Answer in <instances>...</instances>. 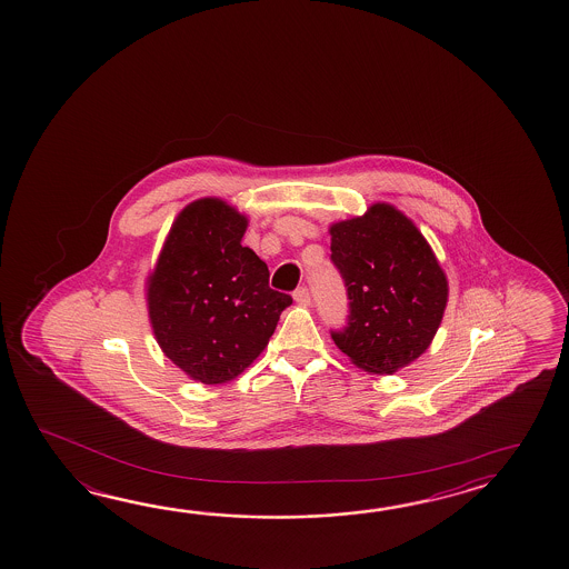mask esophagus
I'll return each instance as SVG.
<instances>
[{
  "label": "esophagus",
  "instance_id": "obj_1",
  "mask_svg": "<svg viewBox=\"0 0 569 569\" xmlns=\"http://www.w3.org/2000/svg\"><path fill=\"white\" fill-rule=\"evenodd\" d=\"M292 297H295V301L299 302V305H311V292L307 287H299V289L292 292Z\"/></svg>",
  "mask_w": 569,
  "mask_h": 569
}]
</instances>
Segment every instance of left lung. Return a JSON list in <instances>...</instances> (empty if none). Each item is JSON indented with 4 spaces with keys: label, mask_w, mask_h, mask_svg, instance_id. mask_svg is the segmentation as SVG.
Wrapping results in <instances>:
<instances>
[{
    "label": "left lung",
    "mask_w": 569,
    "mask_h": 569,
    "mask_svg": "<svg viewBox=\"0 0 569 569\" xmlns=\"http://www.w3.org/2000/svg\"><path fill=\"white\" fill-rule=\"evenodd\" d=\"M329 232L349 299L346 327L331 331L335 346L369 373L406 368L432 343L448 301L432 248L390 203H373Z\"/></svg>",
    "instance_id": "1"
}]
</instances>
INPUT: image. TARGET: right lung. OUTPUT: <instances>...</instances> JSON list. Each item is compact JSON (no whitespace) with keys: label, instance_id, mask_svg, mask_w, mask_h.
Wrapping results in <instances>:
<instances>
[{"label":"right lung","instance_id":"right-lung-1","mask_svg":"<svg viewBox=\"0 0 569 569\" xmlns=\"http://www.w3.org/2000/svg\"><path fill=\"white\" fill-rule=\"evenodd\" d=\"M242 213L218 198L193 201L169 230L149 277L157 343L206 386L240 376L274 333L290 295L268 287V267L242 246Z\"/></svg>","mask_w":569,"mask_h":569}]
</instances>
